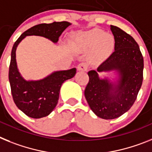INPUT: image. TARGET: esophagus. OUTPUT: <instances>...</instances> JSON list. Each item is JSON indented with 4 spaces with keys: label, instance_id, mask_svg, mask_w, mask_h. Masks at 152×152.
<instances>
[{
    "label": "esophagus",
    "instance_id": "obj_1",
    "mask_svg": "<svg viewBox=\"0 0 152 152\" xmlns=\"http://www.w3.org/2000/svg\"><path fill=\"white\" fill-rule=\"evenodd\" d=\"M88 67H89V66L86 63H81L78 65L77 69L78 70L80 71H86L88 69Z\"/></svg>",
    "mask_w": 152,
    "mask_h": 152
}]
</instances>
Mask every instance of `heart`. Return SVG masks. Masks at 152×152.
Masks as SVG:
<instances>
[{
  "mask_svg": "<svg viewBox=\"0 0 152 152\" xmlns=\"http://www.w3.org/2000/svg\"><path fill=\"white\" fill-rule=\"evenodd\" d=\"M83 43L86 47H95V54L102 57L109 55L115 47V39L111 34H105L102 30L95 29L83 35Z\"/></svg>",
  "mask_w": 152,
  "mask_h": 152,
  "instance_id": "b5f03b06",
  "label": "heart"
}]
</instances>
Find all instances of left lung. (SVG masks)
Listing matches in <instances>:
<instances>
[{
  "mask_svg": "<svg viewBox=\"0 0 152 152\" xmlns=\"http://www.w3.org/2000/svg\"><path fill=\"white\" fill-rule=\"evenodd\" d=\"M115 39V51L97 68L88 72L86 99L96 115L113 119L126 113L136 99L143 80L144 60L134 38L115 26H110ZM116 70L120 74L117 84L99 79L98 72Z\"/></svg>",
  "mask_w": 152,
  "mask_h": 152,
  "instance_id": "left-lung-1",
  "label": "left lung"
}]
</instances>
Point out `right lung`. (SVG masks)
Segmentation results:
<instances>
[{
    "instance_id": "obj_1",
    "label": "right lung",
    "mask_w": 152,
    "mask_h": 152,
    "mask_svg": "<svg viewBox=\"0 0 152 152\" xmlns=\"http://www.w3.org/2000/svg\"><path fill=\"white\" fill-rule=\"evenodd\" d=\"M70 24L66 21L37 24L23 32L13 46L8 74L13 99L18 109L30 118H43L50 114L57 105L62 84L75 76L76 69L54 72L38 81H26L18 72L16 49L26 36H41L56 43Z\"/></svg>"
}]
</instances>
